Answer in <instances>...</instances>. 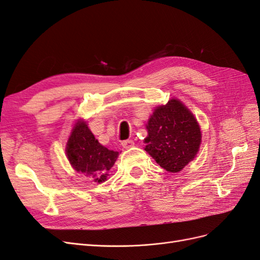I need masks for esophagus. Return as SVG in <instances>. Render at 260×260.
<instances>
[{"label":"esophagus","mask_w":260,"mask_h":260,"mask_svg":"<svg viewBox=\"0 0 260 260\" xmlns=\"http://www.w3.org/2000/svg\"><path fill=\"white\" fill-rule=\"evenodd\" d=\"M121 145H122L123 148H130V147L135 145V142H133L132 140H125V141H122Z\"/></svg>","instance_id":"34e87169"}]
</instances>
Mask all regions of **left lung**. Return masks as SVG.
Listing matches in <instances>:
<instances>
[{
    "label": "left lung",
    "instance_id": "1",
    "mask_svg": "<svg viewBox=\"0 0 260 260\" xmlns=\"http://www.w3.org/2000/svg\"><path fill=\"white\" fill-rule=\"evenodd\" d=\"M145 151L169 172H179L198 154L200 125L180 101L172 99L157 107L146 124Z\"/></svg>",
    "mask_w": 260,
    "mask_h": 260
}]
</instances>
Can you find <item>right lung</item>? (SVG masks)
Here are the masks:
<instances>
[{
	"instance_id": "right-lung-1",
	"label": "right lung",
	"mask_w": 260,
	"mask_h": 260,
	"mask_svg": "<svg viewBox=\"0 0 260 260\" xmlns=\"http://www.w3.org/2000/svg\"><path fill=\"white\" fill-rule=\"evenodd\" d=\"M66 154L76 171L98 182H104L119 153L101 145L86 123L80 121L68 140Z\"/></svg>"
}]
</instances>
